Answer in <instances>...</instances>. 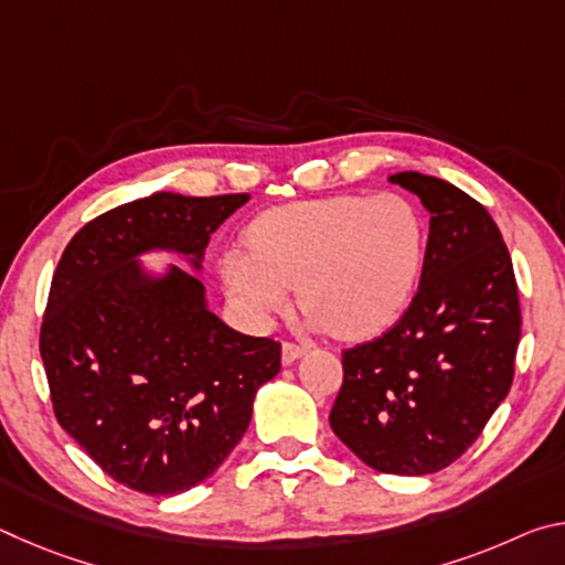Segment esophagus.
Masks as SVG:
<instances>
[{
    "label": "esophagus",
    "mask_w": 565,
    "mask_h": 565,
    "mask_svg": "<svg viewBox=\"0 0 565 565\" xmlns=\"http://www.w3.org/2000/svg\"><path fill=\"white\" fill-rule=\"evenodd\" d=\"M303 353H306V347H303V343L284 341V347H281V361L286 363V366H289V363H294L296 359H301Z\"/></svg>",
    "instance_id": "esophagus-1"
}]
</instances>
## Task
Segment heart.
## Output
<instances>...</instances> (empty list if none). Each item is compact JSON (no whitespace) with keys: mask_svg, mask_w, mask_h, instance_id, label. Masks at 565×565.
Here are the masks:
<instances>
[{"mask_svg":"<svg viewBox=\"0 0 565 565\" xmlns=\"http://www.w3.org/2000/svg\"><path fill=\"white\" fill-rule=\"evenodd\" d=\"M426 262V218L404 194H341L286 204L248 226V248L218 262L226 296L248 321L291 303L343 339L388 327L414 296Z\"/></svg>","mask_w":565,"mask_h":565,"instance_id":"obj_1","label":"heart"}]
</instances>
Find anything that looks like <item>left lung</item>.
Returning a JSON list of instances; mask_svg holds the SVG:
<instances>
[{"instance_id":"8db88e82","label":"left lung","mask_w":565,"mask_h":565,"mask_svg":"<svg viewBox=\"0 0 565 565\" xmlns=\"http://www.w3.org/2000/svg\"><path fill=\"white\" fill-rule=\"evenodd\" d=\"M388 181L431 214L424 271L384 337L343 351L329 424L376 471L426 476L463 456L509 396L519 286L499 226L476 199L418 171Z\"/></svg>"}]
</instances>
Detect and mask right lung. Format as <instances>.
Wrapping results in <instances>:
<instances>
[{"mask_svg": "<svg viewBox=\"0 0 565 565\" xmlns=\"http://www.w3.org/2000/svg\"><path fill=\"white\" fill-rule=\"evenodd\" d=\"M246 202L157 191L84 224L54 271L40 353L56 420L131 491L174 495L206 481L281 369V343L226 327L196 274L139 262L174 252L202 271L209 236Z\"/></svg>", "mask_w": 565, "mask_h": 565, "instance_id": "obj_1", "label": "right lung"}]
</instances>
